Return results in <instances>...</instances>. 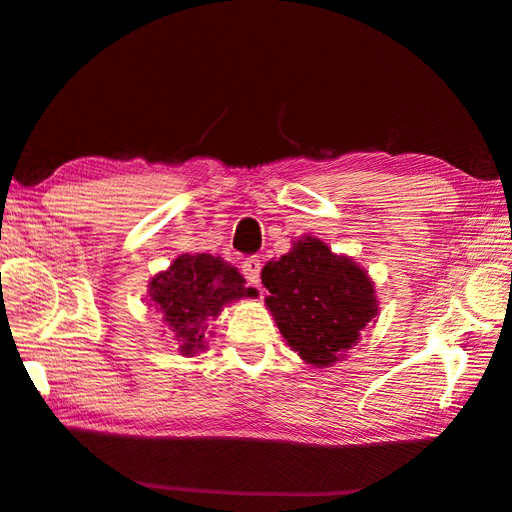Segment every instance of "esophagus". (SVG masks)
Listing matches in <instances>:
<instances>
[{"label": "esophagus", "instance_id": "esophagus-1", "mask_svg": "<svg viewBox=\"0 0 512 512\" xmlns=\"http://www.w3.org/2000/svg\"><path fill=\"white\" fill-rule=\"evenodd\" d=\"M260 269H262V262H260L258 256L245 258L243 265H241V271L245 275V280L250 282V284H254V286L260 282Z\"/></svg>", "mask_w": 512, "mask_h": 512}]
</instances>
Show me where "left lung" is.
<instances>
[{
  "mask_svg": "<svg viewBox=\"0 0 512 512\" xmlns=\"http://www.w3.org/2000/svg\"><path fill=\"white\" fill-rule=\"evenodd\" d=\"M267 305L288 346L303 361L329 367L376 318L374 286L359 265L305 237L262 269Z\"/></svg>",
  "mask_w": 512,
  "mask_h": 512,
  "instance_id": "8db88e82",
  "label": "left lung"
}]
</instances>
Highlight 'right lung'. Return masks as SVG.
Segmentation results:
<instances>
[{
	"instance_id": "1",
	"label": "right lung",
	"mask_w": 512,
	"mask_h": 512,
	"mask_svg": "<svg viewBox=\"0 0 512 512\" xmlns=\"http://www.w3.org/2000/svg\"><path fill=\"white\" fill-rule=\"evenodd\" d=\"M254 294L235 267L211 254H183L149 284L151 303L177 333L183 354L205 348L207 318H218L226 303Z\"/></svg>"
}]
</instances>
